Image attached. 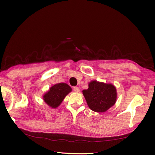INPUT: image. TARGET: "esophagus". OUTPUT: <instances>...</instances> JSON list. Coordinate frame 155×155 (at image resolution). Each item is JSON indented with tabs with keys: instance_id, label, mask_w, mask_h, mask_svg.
I'll list each match as a JSON object with an SVG mask.
<instances>
[{
	"instance_id": "1",
	"label": "esophagus",
	"mask_w": 155,
	"mask_h": 155,
	"mask_svg": "<svg viewBox=\"0 0 155 155\" xmlns=\"http://www.w3.org/2000/svg\"><path fill=\"white\" fill-rule=\"evenodd\" d=\"M73 90H74V92H79V91H80V90H79V88L78 87H73Z\"/></svg>"
}]
</instances>
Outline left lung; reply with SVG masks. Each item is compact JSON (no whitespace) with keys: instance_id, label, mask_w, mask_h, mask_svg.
I'll list each match as a JSON object with an SVG mask.
<instances>
[{"instance_id":"obj_1","label":"left lung","mask_w":155,"mask_h":155,"mask_svg":"<svg viewBox=\"0 0 155 155\" xmlns=\"http://www.w3.org/2000/svg\"><path fill=\"white\" fill-rule=\"evenodd\" d=\"M83 96L90 109L97 112H104L113 106L116 101V87L110 83L92 81L87 90L83 91Z\"/></svg>"}]
</instances>
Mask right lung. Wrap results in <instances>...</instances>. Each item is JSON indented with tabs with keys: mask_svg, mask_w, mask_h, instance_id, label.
Instances as JSON below:
<instances>
[{
	"mask_svg": "<svg viewBox=\"0 0 155 155\" xmlns=\"http://www.w3.org/2000/svg\"><path fill=\"white\" fill-rule=\"evenodd\" d=\"M71 91V87L67 83H60L55 84L51 87L49 91L45 94L43 100L48 106L55 109L61 105L64 98Z\"/></svg>",
	"mask_w": 155,
	"mask_h": 155,
	"instance_id": "obj_1",
	"label": "right lung"
}]
</instances>
